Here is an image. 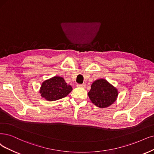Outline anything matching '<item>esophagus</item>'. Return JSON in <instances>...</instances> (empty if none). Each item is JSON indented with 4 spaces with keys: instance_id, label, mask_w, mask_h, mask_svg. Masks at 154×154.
I'll return each mask as SVG.
<instances>
[{
    "instance_id": "1",
    "label": "esophagus",
    "mask_w": 154,
    "mask_h": 154,
    "mask_svg": "<svg viewBox=\"0 0 154 154\" xmlns=\"http://www.w3.org/2000/svg\"><path fill=\"white\" fill-rule=\"evenodd\" d=\"M77 87H81L82 88H85L86 87V84H77Z\"/></svg>"
}]
</instances>
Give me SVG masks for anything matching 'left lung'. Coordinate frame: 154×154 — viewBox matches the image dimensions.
<instances>
[{"label": "left lung", "mask_w": 154, "mask_h": 154, "mask_svg": "<svg viewBox=\"0 0 154 154\" xmlns=\"http://www.w3.org/2000/svg\"><path fill=\"white\" fill-rule=\"evenodd\" d=\"M88 96L96 106L106 108L110 106L117 100V90L105 79H98L91 85Z\"/></svg>", "instance_id": "obj_1"}]
</instances>
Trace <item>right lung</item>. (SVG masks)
Returning <instances> with one entry per match:
<instances>
[{"mask_svg": "<svg viewBox=\"0 0 154 154\" xmlns=\"http://www.w3.org/2000/svg\"><path fill=\"white\" fill-rule=\"evenodd\" d=\"M72 90L61 77H54L42 82L40 89L41 96L48 101H55L65 97Z\"/></svg>", "mask_w": 154, "mask_h": 154, "instance_id": "1", "label": "right lung"}]
</instances>
